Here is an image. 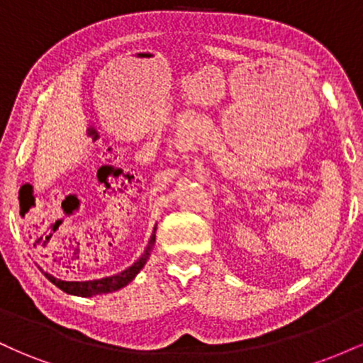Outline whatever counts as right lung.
Returning <instances> with one entry per match:
<instances>
[{
  "label": "right lung",
  "mask_w": 363,
  "mask_h": 363,
  "mask_svg": "<svg viewBox=\"0 0 363 363\" xmlns=\"http://www.w3.org/2000/svg\"><path fill=\"white\" fill-rule=\"evenodd\" d=\"M155 232H157V225L153 227V234L150 237L148 245L145 247V252L133 262L129 268L124 269V272L112 274V277H104V278H97V280H85V281H66L61 280V278L52 277L51 273H44V277L48 278L49 281L54 283L57 289H61L62 291L69 295H77V297H94V295H104V294H111V291H116L123 286H126L128 283H131L136 278L143 266L147 264L150 254L153 251V245H155Z\"/></svg>",
  "instance_id": "right-lung-1"
}]
</instances>
